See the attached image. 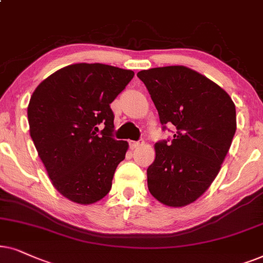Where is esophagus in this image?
Returning a JSON list of instances; mask_svg holds the SVG:
<instances>
[{
    "label": "esophagus",
    "mask_w": 263,
    "mask_h": 263,
    "mask_svg": "<svg viewBox=\"0 0 263 263\" xmlns=\"http://www.w3.org/2000/svg\"><path fill=\"white\" fill-rule=\"evenodd\" d=\"M143 141H141V142H135V141H131L129 142V148H131L132 150L134 149H137L138 146H141V145H143Z\"/></svg>",
    "instance_id": "esophagus-1"
}]
</instances>
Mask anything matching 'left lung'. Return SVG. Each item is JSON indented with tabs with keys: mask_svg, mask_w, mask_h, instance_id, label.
<instances>
[{
	"mask_svg": "<svg viewBox=\"0 0 263 263\" xmlns=\"http://www.w3.org/2000/svg\"><path fill=\"white\" fill-rule=\"evenodd\" d=\"M155 104L161 124L174 125L172 141L155 144L146 170L148 189L168 207H184L204 194L218 176L237 128L229 93L185 66L137 73Z\"/></svg>",
	"mask_w": 263,
	"mask_h": 263,
	"instance_id": "8db88e82",
	"label": "left lung"
}]
</instances>
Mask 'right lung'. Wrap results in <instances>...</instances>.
Instances as JSON below:
<instances>
[{
	"label": "right lung",
	"mask_w": 263,
	"mask_h": 263,
	"mask_svg": "<svg viewBox=\"0 0 263 263\" xmlns=\"http://www.w3.org/2000/svg\"><path fill=\"white\" fill-rule=\"evenodd\" d=\"M134 76L109 65L74 64L33 91L27 107L31 138L54 187L69 201L92 204L109 192L128 149L127 142L111 137L110 103Z\"/></svg>",
	"instance_id": "add662e5"
}]
</instances>
